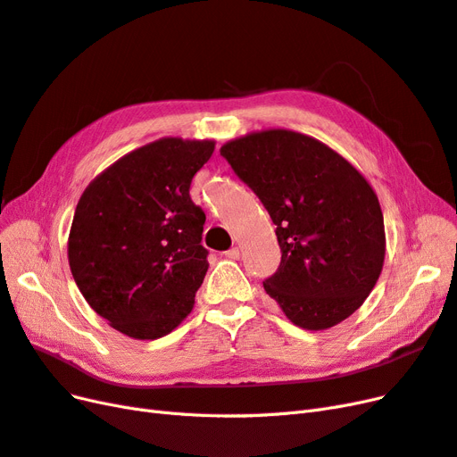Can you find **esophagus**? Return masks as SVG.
Segmentation results:
<instances>
[{"instance_id": "1", "label": "esophagus", "mask_w": 457, "mask_h": 457, "mask_svg": "<svg viewBox=\"0 0 457 457\" xmlns=\"http://www.w3.org/2000/svg\"><path fill=\"white\" fill-rule=\"evenodd\" d=\"M225 255L228 259H240V250H238V247H230L228 252H225Z\"/></svg>"}]
</instances>
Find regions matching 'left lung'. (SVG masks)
<instances>
[{"label": "left lung", "instance_id": "left-lung-1", "mask_svg": "<svg viewBox=\"0 0 457 457\" xmlns=\"http://www.w3.org/2000/svg\"><path fill=\"white\" fill-rule=\"evenodd\" d=\"M220 156L276 225L282 261L265 292L305 329L351 316L385 259L383 213L366 179L324 143L286 129L245 135Z\"/></svg>", "mask_w": 457, "mask_h": 457}]
</instances>
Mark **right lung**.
Here are the masks:
<instances>
[{"instance_id": "1", "label": "right lung", "mask_w": 457, "mask_h": 457, "mask_svg": "<svg viewBox=\"0 0 457 457\" xmlns=\"http://www.w3.org/2000/svg\"><path fill=\"white\" fill-rule=\"evenodd\" d=\"M215 143L160 139L110 165L81 195L68 261L81 295L114 329L158 339L181 324L207 272L205 213L190 183Z\"/></svg>"}]
</instances>
